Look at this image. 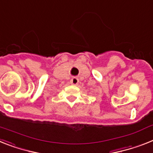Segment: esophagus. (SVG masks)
Listing matches in <instances>:
<instances>
[{
  "mask_svg": "<svg viewBox=\"0 0 153 153\" xmlns=\"http://www.w3.org/2000/svg\"><path fill=\"white\" fill-rule=\"evenodd\" d=\"M70 82L71 85H78V83L79 82V79L77 78V77H73L72 79H71Z\"/></svg>",
  "mask_w": 153,
  "mask_h": 153,
  "instance_id": "1",
  "label": "esophagus"
}]
</instances>
